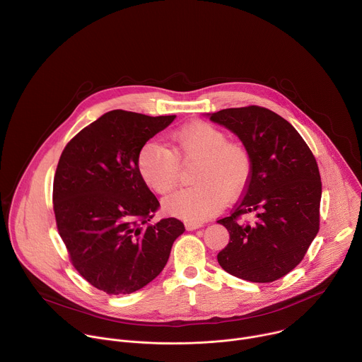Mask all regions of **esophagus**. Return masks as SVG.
Listing matches in <instances>:
<instances>
[{
    "label": "esophagus",
    "mask_w": 362,
    "mask_h": 362,
    "mask_svg": "<svg viewBox=\"0 0 362 362\" xmlns=\"http://www.w3.org/2000/svg\"><path fill=\"white\" fill-rule=\"evenodd\" d=\"M185 226H186V229H187V230H196V229L202 228V226H203V223H200V222H186V223H185Z\"/></svg>",
    "instance_id": "1"
}]
</instances>
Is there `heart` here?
Segmentation results:
<instances>
[{
	"label": "heart",
	"mask_w": 362,
	"mask_h": 362,
	"mask_svg": "<svg viewBox=\"0 0 362 362\" xmlns=\"http://www.w3.org/2000/svg\"><path fill=\"white\" fill-rule=\"evenodd\" d=\"M173 150L150 140L139 151L137 165L144 182L160 194L173 190L180 176V162L199 159L193 187L180 189L163 200L168 214L189 222L208 219L226 197L238 194L247 183L252 160L249 151L219 127L189 123L170 134Z\"/></svg>",
	"instance_id": "b5f03b06"
}]
</instances>
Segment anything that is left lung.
Listing matches in <instances>:
<instances>
[{
	"mask_svg": "<svg viewBox=\"0 0 362 362\" xmlns=\"http://www.w3.org/2000/svg\"><path fill=\"white\" fill-rule=\"evenodd\" d=\"M208 117L235 133L252 160L243 197L218 221L230 238L218 262L236 278L274 282L303 259L320 230L317 160L295 127L265 107L225 109ZM247 213L255 215L252 224L241 222Z\"/></svg>",
	"mask_w": 362,
	"mask_h": 362,
	"instance_id": "left-lung-1",
	"label": "left lung"
}]
</instances>
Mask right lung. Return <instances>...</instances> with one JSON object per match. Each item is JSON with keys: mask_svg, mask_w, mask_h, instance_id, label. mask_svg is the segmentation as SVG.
Returning a JSON list of instances; mask_svg holds the SVG:
<instances>
[{"mask_svg": "<svg viewBox=\"0 0 362 362\" xmlns=\"http://www.w3.org/2000/svg\"><path fill=\"white\" fill-rule=\"evenodd\" d=\"M175 119L112 110L62 153L53 186L57 229L73 267L109 295L132 293L151 282L185 232L176 218L150 222L160 203L137 165L143 144Z\"/></svg>", "mask_w": 362, "mask_h": 362, "instance_id": "1", "label": "right lung"}]
</instances>
